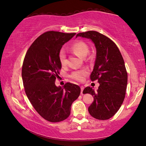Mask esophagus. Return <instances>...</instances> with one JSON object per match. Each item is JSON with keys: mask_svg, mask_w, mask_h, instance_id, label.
<instances>
[{"mask_svg": "<svg viewBox=\"0 0 146 146\" xmlns=\"http://www.w3.org/2000/svg\"><path fill=\"white\" fill-rule=\"evenodd\" d=\"M84 88V87L83 86H81V94H82V92H83Z\"/></svg>", "mask_w": 146, "mask_h": 146, "instance_id": "esophagus-1", "label": "esophagus"}]
</instances>
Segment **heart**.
<instances>
[{
    "label": "heart",
    "mask_w": 146,
    "mask_h": 146,
    "mask_svg": "<svg viewBox=\"0 0 146 146\" xmlns=\"http://www.w3.org/2000/svg\"><path fill=\"white\" fill-rule=\"evenodd\" d=\"M70 49L76 55L81 58H84L89 52L88 46L82 40H78L76 42H74L70 47ZM59 60L62 66L67 65V56H66L65 51L63 49L60 50L59 52ZM88 74V70L86 68H83V69L73 71L70 74V77L77 81H82L84 80V77Z\"/></svg>",
    "instance_id": "1"
}]
</instances>
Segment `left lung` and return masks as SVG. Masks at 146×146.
I'll return each instance as SVG.
<instances>
[{"instance_id":"8db88e82","label":"left lung","mask_w":146,"mask_h":146,"mask_svg":"<svg viewBox=\"0 0 146 146\" xmlns=\"http://www.w3.org/2000/svg\"><path fill=\"white\" fill-rule=\"evenodd\" d=\"M90 39L95 44L96 60L90 75L92 81L100 83L95 92L88 86L83 93L93 96L94 101L88 107L91 116L99 120L110 119L116 113L124 101L127 86L128 74L125 62L113 41L96 31L79 33L77 37Z\"/></svg>"}]
</instances>
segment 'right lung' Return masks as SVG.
I'll use <instances>...</instances> for the list:
<instances>
[{
	"label": "right lung",
	"instance_id": "1",
	"mask_svg": "<svg viewBox=\"0 0 146 146\" xmlns=\"http://www.w3.org/2000/svg\"><path fill=\"white\" fill-rule=\"evenodd\" d=\"M76 33L48 31L37 37L25 56L21 76L25 92L32 106L49 122L64 121L69 116L71 105L79 97L78 85L67 82L55 85L62 65L59 52Z\"/></svg>",
	"mask_w": 146,
	"mask_h": 146
}]
</instances>
